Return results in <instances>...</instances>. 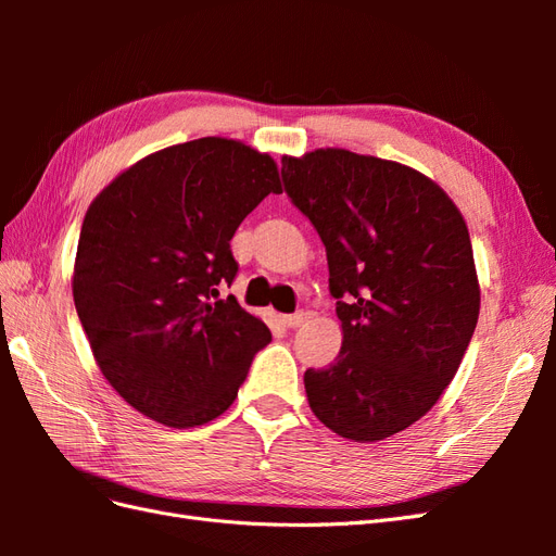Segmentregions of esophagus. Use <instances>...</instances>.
<instances>
[{
  "label": "esophagus",
  "mask_w": 556,
  "mask_h": 556,
  "mask_svg": "<svg viewBox=\"0 0 556 556\" xmlns=\"http://www.w3.org/2000/svg\"><path fill=\"white\" fill-rule=\"evenodd\" d=\"M306 317H308V313H304V311H299V313H292V315H282V325L285 327H290V329H294V327H301L306 323Z\"/></svg>",
  "instance_id": "1"
}]
</instances>
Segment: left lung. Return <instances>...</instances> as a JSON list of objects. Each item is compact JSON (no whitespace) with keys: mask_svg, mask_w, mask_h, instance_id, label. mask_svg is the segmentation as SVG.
I'll return each mask as SVG.
<instances>
[{"mask_svg":"<svg viewBox=\"0 0 556 556\" xmlns=\"http://www.w3.org/2000/svg\"><path fill=\"white\" fill-rule=\"evenodd\" d=\"M282 182L327 250L339 357L304 374L315 417L374 443L427 415L464 359L480 288L462 213L427 176L341 148L282 157Z\"/></svg>","mask_w":556,"mask_h":556,"instance_id":"obj_1","label":"left lung"}]
</instances>
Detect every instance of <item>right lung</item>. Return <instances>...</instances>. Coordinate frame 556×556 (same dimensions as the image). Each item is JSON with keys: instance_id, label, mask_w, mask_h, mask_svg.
<instances>
[{"instance_id": "right-lung-1", "label": "right lung", "mask_w": 556, "mask_h": 556, "mask_svg": "<svg viewBox=\"0 0 556 556\" xmlns=\"http://www.w3.org/2000/svg\"><path fill=\"white\" fill-rule=\"evenodd\" d=\"M276 162L231 139L164 148L102 190L80 227L74 304L104 378L131 408L188 429L223 415L271 331L223 299L231 237Z\"/></svg>"}]
</instances>
